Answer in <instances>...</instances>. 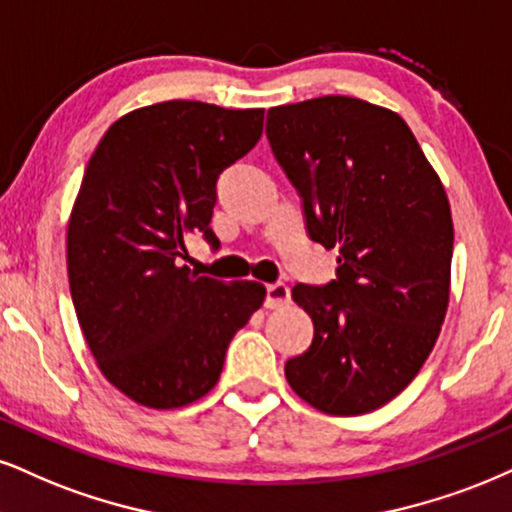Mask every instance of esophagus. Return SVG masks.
Instances as JSON below:
<instances>
[{"instance_id":"1","label":"esophagus","mask_w":512,"mask_h":512,"mask_svg":"<svg viewBox=\"0 0 512 512\" xmlns=\"http://www.w3.org/2000/svg\"><path fill=\"white\" fill-rule=\"evenodd\" d=\"M292 301V294H289V287L282 285V282H275V285H268L266 289V308H282Z\"/></svg>"}]
</instances>
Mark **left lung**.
Listing matches in <instances>:
<instances>
[{"mask_svg":"<svg viewBox=\"0 0 512 512\" xmlns=\"http://www.w3.org/2000/svg\"><path fill=\"white\" fill-rule=\"evenodd\" d=\"M266 135L304 199L311 239L337 246V280L294 287L313 342L289 387L327 415L399 396L430 356L451 294L446 189L399 113L356 97L273 106Z\"/></svg>","mask_w":512,"mask_h":512,"instance_id":"obj_1","label":"left lung"}]
</instances>
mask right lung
I'll return each instance as SVG.
<instances>
[{
  "label": "right lung",
  "instance_id": "right-lung-1",
  "mask_svg": "<svg viewBox=\"0 0 512 512\" xmlns=\"http://www.w3.org/2000/svg\"><path fill=\"white\" fill-rule=\"evenodd\" d=\"M261 132L263 109L173 99L118 118L87 163L68 218V285L99 370L140 406L206 396L266 301L261 282L227 285L178 261L194 232L218 244V175Z\"/></svg>",
  "mask_w": 512,
  "mask_h": 512
}]
</instances>
